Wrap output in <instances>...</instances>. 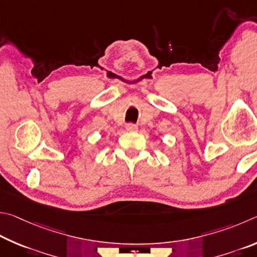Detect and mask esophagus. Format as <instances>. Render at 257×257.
Wrapping results in <instances>:
<instances>
[{
	"instance_id": "obj_1",
	"label": "esophagus",
	"mask_w": 257,
	"mask_h": 257,
	"mask_svg": "<svg viewBox=\"0 0 257 257\" xmlns=\"http://www.w3.org/2000/svg\"><path fill=\"white\" fill-rule=\"evenodd\" d=\"M126 130H127L128 132H134V131H137V130H138V126L134 125V124H127V125H126Z\"/></svg>"
}]
</instances>
